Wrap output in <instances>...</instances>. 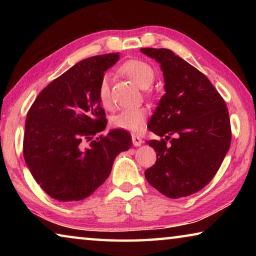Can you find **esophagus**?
Wrapping results in <instances>:
<instances>
[{
    "instance_id": "1",
    "label": "esophagus",
    "mask_w": 256,
    "mask_h": 256,
    "mask_svg": "<svg viewBox=\"0 0 256 256\" xmlns=\"http://www.w3.org/2000/svg\"><path fill=\"white\" fill-rule=\"evenodd\" d=\"M132 142H133L134 146H141L142 144H144V140H142V138L138 136H136V134H132Z\"/></svg>"
}]
</instances>
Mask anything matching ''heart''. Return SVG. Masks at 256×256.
Returning <instances> with one entry per match:
<instances>
[{
	"instance_id": "b5f03b06",
	"label": "heart",
	"mask_w": 256,
	"mask_h": 256,
	"mask_svg": "<svg viewBox=\"0 0 256 256\" xmlns=\"http://www.w3.org/2000/svg\"><path fill=\"white\" fill-rule=\"evenodd\" d=\"M125 76H128L134 84L142 89H146L154 84L156 78V71L150 63L142 60H131L125 62L120 68ZM98 99L104 108L112 107V96L110 88V76H104L98 86ZM148 110L146 107H128L123 108L122 110L112 118V126L125 131L138 132L144 130Z\"/></svg>"
}]
</instances>
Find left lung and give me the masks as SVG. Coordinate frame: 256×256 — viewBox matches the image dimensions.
Masks as SVG:
<instances>
[{
    "instance_id": "8db88e82",
    "label": "left lung",
    "mask_w": 256,
    "mask_h": 256,
    "mask_svg": "<svg viewBox=\"0 0 256 256\" xmlns=\"http://www.w3.org/2000/svg\"><path fill=\"white\" fill-rule=\"evenodd\" d=\"M141 52L160 63L166 90L148 124L162 138L148 141L157 160L144 176L164 196H188L210 183L228 152V108L210 80L170 50Z\"/></svg>"
}]
</instances>
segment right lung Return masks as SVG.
<instances>
[{"label": "right lung", "instance_id": "obj_1", "mask_svg": "<svg viewBox=\"0 0 256 256\" xmlns=\"http://www.w3.org/2000/svg\"><path fill=\"white\" fill-rule=\"evenodd\" d=\"M118 58L120 53H110L80 60L45 86L29 108L24 157L34 180L55 200L92 196L110 176L116 156L131 148V134L120 128L92 140L107 125L98 86Z\"/></svg>", "mask_w": 256, "mask_h": 256}]
</instances>
